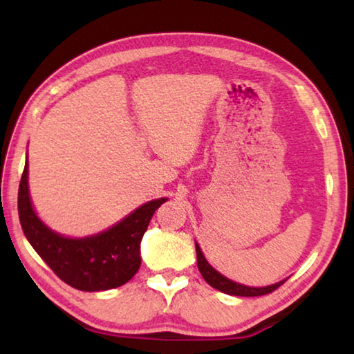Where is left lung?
Here are the masks:
<instances>
[{
  "label": "left lung",
  "mask_w": 354,
  "mask_h": 354,
  "mask_svg": "<svg viewBox=\"0 0 354 354\" xmlns=\"http://www.w3.org/2000/svg\"><path fill=\"white\" fill-rule=\"evenodd\" d=\"M196 247V263H198V270L203 274L206 283L209 286H212L214 289H217L223 293H227V295H236V297H261V295H267L273 290H277L281 284H284L287 278L279 281V283H274L266 287H251V286H245L241 283H236L230 278H226L225 274H221L220 272L215 270V268L207 262V259L203 254V251L200 248V245L195 242Z\"/></svg>",
  "instance_id": "left-lung-1"
}]
</instances>
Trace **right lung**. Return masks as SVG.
Wrapping results in <instances>:
<instances>
[{"mask_svg": "<svg viewBox=\"0 0 354 354\" xmlns=\"http://www.w3.org/2000/svg\"><path fill=\"white\" fill-rule=\"evenodd\" d=\"M28 154L19 189V215L23 232L41 259L64 283L84 292L115 289L140 268V242L153 214L164 198L147 201L107 230L86 237L59 234L35 212L28 183Z\"/></svg>", "mask_w": 354, "mask_h": 354, "instance_id": "obj_1", "label": "right lung"}]
</instances>
